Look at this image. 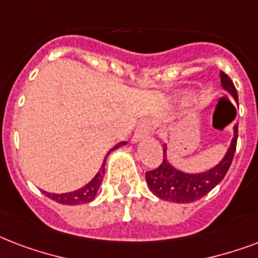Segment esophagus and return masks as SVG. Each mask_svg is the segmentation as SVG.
I'll return each instance as SVG.
<instances>
[{"instance_id": "obj_1", "label": "esophagus", "mask_w": 258, "mask_h": 258, "mask_svg": "<svg viewBox=\"0 0 258 258\" xmlns=\"http://www.w3.org/2000/svg\"><path fill=\"white\" fill-rule=\"evenodd\" d=\"M153 131V123H151L149 119H143L139 124H138L137 130H135V134H134L133 141L134 142H138V141H141L143 138L149 137Z\"/></svg>"}]
</instances>
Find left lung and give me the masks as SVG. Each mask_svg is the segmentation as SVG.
<instances>
[{"label": "left lung", "instance_id": "left-lung-1", "mask_svg": "<svg viewBox=\"0 0 258 258\" xmlns=\"http://www.w3.org/2000/svg\"><path fill=\"white\" fill-rule=\"evenodd\" d=\"M221 82L222 86L233 96L234 100L238 101V93L233 81L223 72L221 73ZM237 138H238V125L234 127V138L225 158L215 168L199 174L182 173L170 166L165 157L166 149H164V160L160 166L146 172L147 185L155 196H158L162 200L176 202V203H190L195 200H199L225 178L226 173L233 162L234 153L237 147Z\"/></svg>", "mask_w": 258, "mask_h": 258}]
</instances>
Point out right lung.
I'll list each match as a JSON object with an SVG mask.
<instances>
[{
	"label": "right lung",
	"instance_id": "right-lung-1",
	"mask_svg": "<svg viewBox=\"0 0 258 258\" xmlns=\"http://www.w3.org/2000/svg\"><path fill=\"white\" fill-rule=\"evenodd\" d=\"M125 142L117 143L116 146H113L111 149L112 150H115L117 147H120L121 145H124ZM109 151V153H111ZM105 162V160H104ZM104 162L103 166L100 168V172L94 176V178L90 182H88L85 186H82L80 189L74 190V192H69V194H48V192H44L43 190V194L46 195L47 198H50V199L55 200V202H58L60 204H68V206H76V204H82V203H89L92 200L96 198V194H97L98 186L101 185V181H103V176H104Z\"/></svg>",
	"mask_w": 258,
	"mask_h": 258
}]
</instances>
